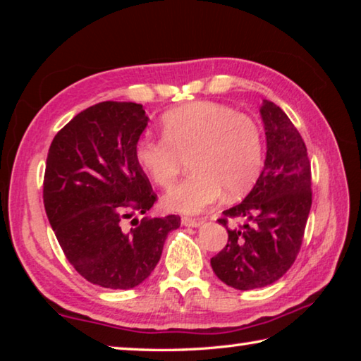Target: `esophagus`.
Segmentation results:
<instances>
[{"label": "esophagus", "instance_id": "esophagus-1", "mask_svg": "<svg viewBox=\"0 0 361 361\" xmlns=\"http://www.w3.org/2000/svg\"><path fill=\"white\" fill-rule=\"evenodd\" d=\"M181 224L186 226V228H197V226L202 224V221H200V219H194V218L183 216V218H181Z\"/></svg>", "mask_w": 361, "mask_h": 361}]
</instances>
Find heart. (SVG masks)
I'll return each mask as SVG.
<instances>
[{
	"instance_id": "1",
	"label": "heart",
	"mask_w": 361,
	"mask_h": 361,
	"mask_svg": "<svg viewBox=\"0 0 361 361\" xmlns=\"http://www.w3.org/2000/svg\"><path fill=\"white\" fill-rule=\"evenodd\" d=\"M162 138L143 137L135 157L149 178L169 189L178 178L183 159L191 175L166 197V209L200 213L223 192L237 197L258 180L262 167V132L253 118L213 102L173 108L161 119Z\"/></svg>"
}]
</instances>
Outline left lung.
<instances>
[{
  "mask_svg": "<svg viewBox=\"0 0 361 361\" xmlns=\"http://www.w3.org/2000/svg\"><path fill=\"white\" fill-rule=\"evenodd\" d=\"M259 113L267 143L264 169L247 197L218 219L228 229V245L210 259L221 282L243 291L277 282L288 271L301 248L312 205L302 137L276 103L264 100ZM231 217L246 221L229 230Z\"/></svg>",
  "mask_w": 361,
  "mask_h": 361,
  "instance_id": "1",
  "label": "left lung"
}]
</instances>
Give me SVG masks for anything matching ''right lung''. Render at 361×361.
Here are the masks:
<instances>
[{
    "mask_svg": "<svg viewBox=\"0 0 361 361\" xmlns=\"http://www.w3.org/2000/svg\"><path fill=\"white\" fill-rule=\"evenodd\" d=\"M146 126L138 103L102 102L76 114L47 152L42 199L49 223L70 264L103 288L130 290L148 279L169 232L180 228L176 215L133 218L156 202L135 157Z\"/></svg>",
    "mask_w": 361,
    "mask_h": 361,
    "instance_id": "add662e5",
    "label": "right lung"
}]
</instances>
